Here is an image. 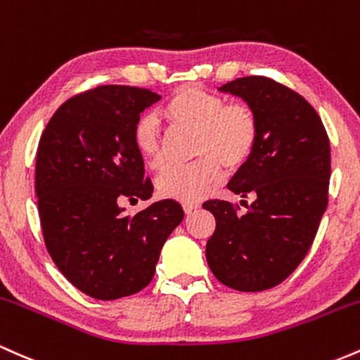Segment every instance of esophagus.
<instances>
[{
    "mask_svg": "<svg viewBox=\"0 0 360 360\" xmlns=\"http://www.w3.org/2000/svg\"><path fill=\"white\" fill-rule=\"evenodd\" d=\"M197 209H199V204H184V211H185V214H192L193 211H197Z\"/></svg>",
    "mask_w": 360,
    "mask_h": 360,
    "instance_id": "obj_1",
    "label": "esophagus"
}]
</instances>
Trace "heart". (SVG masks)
<instances>
[{
	"label": "heart",
	"instance_id": "1",
	"mask_svg": "<svg viewBox=\"0 0 360 360\" xmlns=\"http://www.w3.org/2000/svg\"><path fill=\"white\" fill-rule=\"evenodd\" d=\"M172 126L195 132V156L191 167L167 168L156 179L163 199L185 204L202 200L223 180L221 163L240 168L252 156L258 137L257 117L243 103L226 105L221 96L199 86H184L161 110ZM134 143L149 168L158 169L165 161V144L158 117L146 114L137 120Z\"/></svg>",
	"mask_w": 360,
	"mask_h": 360
}]
</instances>
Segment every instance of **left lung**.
Segmentation results:
<instances>
[{"label":"left lung","mask_w":360,"mask_h":360,"mask_svg":"<svg viewBox=\"0 0 360 360\" xmlns=\"http://www.w3.org/2000/svg\"><path fill=\"white\" fill-rule=\"evenodd\" d=\"M217 90L257 117L255 149L228 184L255 200L243 216L226 200L202 204L216 217L205 258L224 285L257 292L288 278L311 248L328 204L330 141L316 110L274 79L245 76Z\"/></svg>","instance_id":"obj_1"}]
</instances>
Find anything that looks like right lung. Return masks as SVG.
<instances>
[{
    "instance_id": "obj_1",
    "label": "right lung",
    "mask_w": 360,
    "mask_h": 360,
    "mask_svg": "<svg viewBox=\"0 0 360 360\" xmlns=\"http://www.w3.org/2000/svg\"><path fill=\"white\" fill-rule=\"evenodd\" d=\"M160 98L146 88H93L60 105L40 137L35 195L47 252L63 276L95 300L146 288L165 241L184 219L172 199L134 216L122 207L126 199L153 195L134 127Z\"/></svg>"
}]
</instances>
